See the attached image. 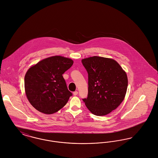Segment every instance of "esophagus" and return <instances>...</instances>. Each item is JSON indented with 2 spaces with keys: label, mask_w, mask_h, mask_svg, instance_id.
<instances>
[{
  "label": "esophagus",
  "mask_w": 158,
  "mask_h": 158,
  "mask_svg": "<svg viewBox=\"0 0 158 158\" xmlns=\"http://www.w3.org/2000/svg\"><path fill=\"white\" fill-rule=\"evenodd\" d=\"M77 94H78V91H75L73 92V94H74V96L77 95Z\"/></svg>",
  "instance_id": "34e87169"
}]
</instances>
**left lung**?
Instances as JSON below:
<instances>
[{"mask_svg":"<svg viewBox=\"0 0 158 158\" xmlns=\"http://www.w3.org/2000/svg\"><path fill=\"white\" fill-rule=\"evenodd\" d=\"M88 73L87 98L82 99L96 116H104L123 102L128 86L126 73L114 60L99 56L82 60Z\"/></svg>","mask_w":158,"mask_h":158,"instance_id":"left-lung-1","label":"left lung"}]
</instances>
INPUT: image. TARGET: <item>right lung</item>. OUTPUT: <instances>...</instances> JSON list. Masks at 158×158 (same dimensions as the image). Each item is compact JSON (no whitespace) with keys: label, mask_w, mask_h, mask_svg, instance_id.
I'll list each match as a JSON object with an SVG mask.
<instances>
[{"label":"right lung","mask_w":158,"mask_h":158,"mask_svg":"<svg viewBox=\"0 0 158 158\" xmlns=\"http://www.w3.org/2000/svg\"><path fill=\"white\" fill-rule=\"evenodd\" d=\"M73 61L60 56L45 59L27 71L25 76L27 97L34 108L45 114L57 112L73 95L62 74Z\"/></svg>","instance_id":"1"}]
</instances>
